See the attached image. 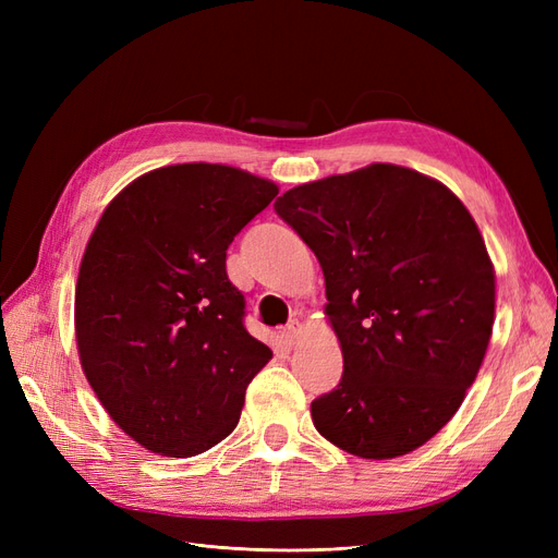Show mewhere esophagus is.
<instances>
[{
  "label": "esophagus",
  "mask_w": 558,
  "mask_h": 558,
  "mask_svg": "<svg viewBox=\"0 0 558 558\" xmlns=\"http://www.w3.org/2000/svg\"><path fill=\"white\" fill-rule=\"evenodd\" d=\"M300 332H302V324H300V320H298V318L289 320V324H286V328L281 330L283 342H286V344H295V342H298V337H300Z\"/></svg>",
  "instance_id": "esophagus-1"
}]
</instances>
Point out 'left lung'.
Segmentation results:
<instances>
[{"mask_svg": "<svg viewBox=\"0 0 558 558\" xmlns=\"http://www.w3.org/2000/svg\"><path fill=\"white\" fill-rule=\"evenodd\" d=\"M275 211L320 263L344 373L316 430L361 459L426 445L461 408L494 328L496 277L447 185L369 165L286 191Z\"/></svg>", "mask_w": 558, "mask_h": 558, "instance_id": "8db88e82", "label": "left lung"}]
</instances>
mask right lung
Listing matches in <instances>:
<instances>
[{"label": "right lung", "instance_id": "1", "mask_svg": "<svg viewBox=\"0 0 558 558\" xmlns=\"http://www.w3.org/2000/svg\"><path fill=\"white\" fill-rule=\"evenodd\" d=\"M277 193L234 167L185 162L132 181L99 218L76 283L78 356L148 451L189 459L226 440L272 359L244 328L226 251Z\"/></svg>", "mask_w": 558, "mask_h": 558}]
</instances>
